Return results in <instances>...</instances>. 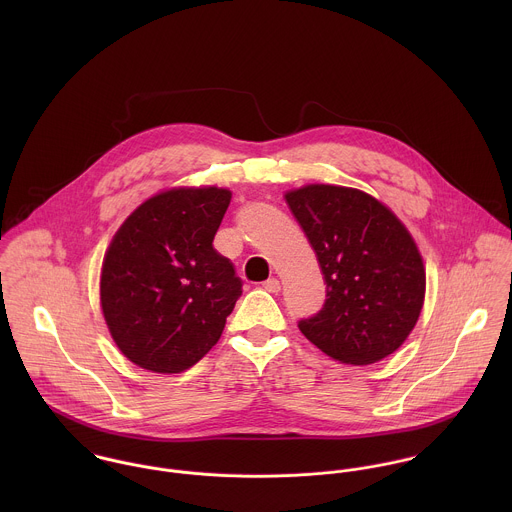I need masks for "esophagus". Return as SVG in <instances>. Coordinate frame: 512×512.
Wrapping results in <instances>:
<instances>
[{
    "label": "esophagus",
    "mask_w": 512,
    "mask_h": 512,
    "mask_svg": "<svg viewBox=\"0 0 512 512\" xmlns=\"http://www.w3.org/2000/svg\"><path fill=\"white\" fill-rule=\"evenodd\" d=\"M262 288H264L266 292L278 293L280 290H282V284H280V280H276V278H270V280H266V282L262 284Z\"/></svg>",
    "instance_id": "esophagus-1"
}]
</instances>
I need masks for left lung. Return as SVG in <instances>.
Returning <instances> with one entry per match:
<instances>
[{
	"label": "left lung",
	"mask_w": 512,
	"mask_h": 512,
	"mask_svg": "<svg viewBox=\"0 0 512 512\" xmlns=\"http://www.w3.org/2000/svg\"><path fill=\"white\" fill-rule=\"evenodd\" d=\"M286 203L317 254L327 299L299 331L345 365L392 355L414 329L426 293L422 254L400 219L351 187L305 185Z\"/></svg>",
	"instance_id": "left-lung-1"
}]
</instances>
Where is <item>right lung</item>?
I'll return each mask as SVG.
<instances>
[{
	"label": "right lung",
	"instance_id": "1",
	"mask_svg": "<svg viewBox=\"0 0 512 512\" xmlns=\"http://www.w3.org/2000/svg\"><path fill=\"white\" fill-rule=\"evenodd\" d=\"M232 193L177 187L142 203L114 234L100 303L118 349L134 365L175 374L220 339L242 280L213 246Z\"/></svg>",
	"mask_w": 512,
	"mask_h": 512
}]
</instances>
